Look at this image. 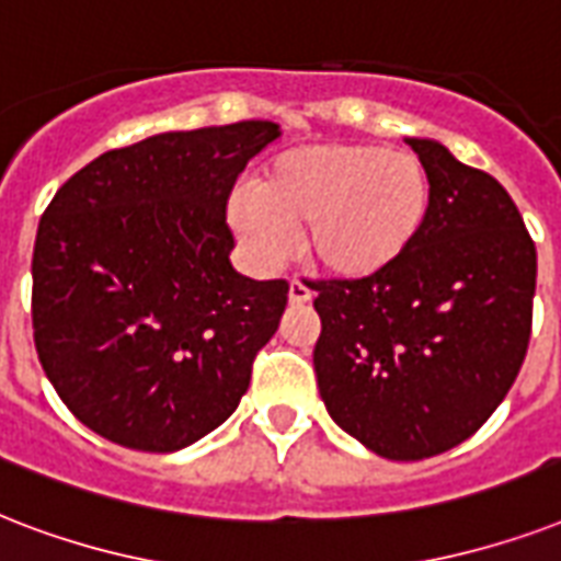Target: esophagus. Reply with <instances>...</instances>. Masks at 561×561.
I'll return each instance as SVG.
<instances>
[{
	"label": "esophagus",
	"mask_w": 561,
	"mask_h": 561,
	"mask_svg": "<svg viewBox=\"0 0 561 561\" xmlns=\"http://www.w3.org/2000/svg\"><path fill=\"white\" fill-rule=\"evenodd\" d=\"M312 298V293H310V286H304L301 280H293V284H289V301L293 304H307Z\"/></svg>",
	"instance_id": "esophagus-1"
}]
</instances>
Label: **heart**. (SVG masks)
Segmentation results:
<instances>
[{"mask_svg": "<svg viewBox=\"0 0 561 561\" xmlns=\"http://www.w3.org/2000/svg\"><path fill=\"white\" fill-rule=\"evenodd\" d=\"M427 210V169L410 151L312 142L280 154L257 190L233 195L231 225L263 263L284 257L293 231H304V249L316 266L366 277L410 249Z\"/></svg>", "mask_w": 561, "mask_h": 561, "instance_id": "heart-1", "label": "heart"}]
</instances>
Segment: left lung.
<instances>
[{"label": "left lung", "mask_w": 561, "mask_h": 561, "mask_svg": "<svg viewBox=\"0 0 561 561\" xmlns=\"http://www.w3.org/2000/svg\"><path fill=\"white\" fill-rule=\"evenodd\" d=\"M430 210L410 249L366 277L310 280L330 419L377 457L412 462L474 436L527 357L536 242L510 193L445 146L410 140Z\"/></svg>", "instance_id": "left-lung-1"}]
</instances>
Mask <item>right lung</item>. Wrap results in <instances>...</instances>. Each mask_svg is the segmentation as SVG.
I'll return each mask as SVG.
<instances>
[{
	"instance_id": "right-lung-1",
	"label": "right lung",
	"mask_w": 561,
	"mask_h": 561,
	"mask_svg": "<svg viewBox=\"0 0 561 561\" xmlns=\"http://www.w3.org/2000/svg\"><path fill=\"white\" fill-rule=\"evenodd\" d=\"M277 134L249 119L111 149L43 210L34 348L84 427L169 454L237 410L289 284L233 272L225 213L245 163Z\"/></svg>"
}]
</instances>
